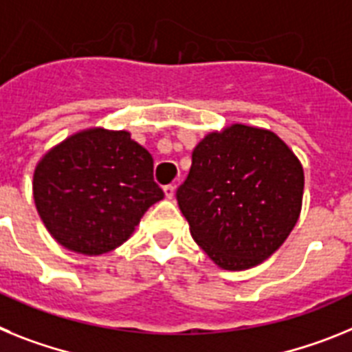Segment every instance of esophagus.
<instances>
[{
  "label": "esophagus",
  "instance_id": "34e87169",
  "mask_svg": "<svg viewBox=\"0 0 352 352\" xmlns=\"http://www.w3.org/2000/svg\"><path fill=\"white\" fill-rule=\"evenodd\" d=\"M163 191H164V197H166L168 200H172V198H173V193H175V186H172V184L164 186Z\"/></svg>",
  "mask_w": 352,
  "mask_h": 352
}]
</instances>
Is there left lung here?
Masks as SVG:
<instances>
[{
  "label": "left lung",
  "instance_id": "8db88e82",
  "mask_svg": "<svg viewBox=\"0 0 352 352\" xmlns=\"http://www.w3.org/2000/svg\"><path fill=\"white\" fill-rule=\"evenodd\" d=\"M177 201L214 264L243 271L273 255L301 212L305 175L294 152L267 129L234 124L195 146Z\"/></svg>",
  "mask_w": 352,
  "mask_h": 352
}]
</instances>
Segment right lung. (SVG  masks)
Segmentation results:
<instances>
[{"mask_svg": "<svg viewBox=\"0 0 352 352\" xmlns=\"http://www.w3.org/2000/svg\"><path fill=\"white\" fill-rule=\"evenodd\" d=\"M163 197L154 159L127 131L72 134L33 173V198L45 228L63 248L83 255H102L125 243Z\"/></svg>", "mask_w": 352, "mask_h": 352, "instance_id": "1", "label": "right lung"}]
</instances>
